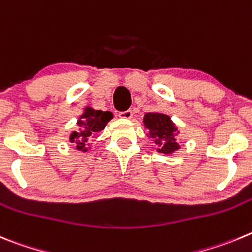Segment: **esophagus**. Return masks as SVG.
Masks as SVG:
<instances>
[{"label":"esophagus","instance_id":"34e87169","mask_svg":"<svg viewBox=\"0 0 252 252\" xmlns=\"http://www.w3.org/2000/svg\"><path fill=\"white\" fill-rule=\"evenodd\" d=\"M119 118L129 121V119H131V118H133V112H131V110H126V112H121V113H119Z\"/></svg>","mask_w":252,"mask_h":252}]
</instances>
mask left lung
I'll list each match as a JSON object with an SVG mask.
<instances>
[{
    "label": "left lung",
    "instance_id": "1",
    "mask_svg": "<svg viewBox=\"0 0 252 252\" xmlns=\"http://www.w3.org/2000/svg\"><path fill=\"white\" fill-rule=\"evenodd\" d=\"M143 126L148 129L146 135L157 146L158 153L172 156L181 148L180 130L169 115L159 112L146 113L143 117Z\"/></svg>",
    "mask_w": 252,
    "mask_h": 252
}]
</instances>
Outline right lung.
I'll use <instances>...</instances> for the list:
<instances>
[{"label": "right lung", "instance_id": "right-lung-1", "mask_svg": "<svg viewBox=\"0 0 252 252\" xmlns=\"http://www.w3.org/2000/svg\"><path fill=\"white\" fill-rule=\"evenodd\" d=\"M112 112H103V110H96L93 106L87 105L83 109V113L79 115L76 126L78 129L72 130L69 135L70 143H74L76 147V151L88 152L92 149V144L89 140L94 137L96 133L103 130L113 119Z\"/></svg>", "mask_w": 252, "mask_h": 252}]
</instances>
